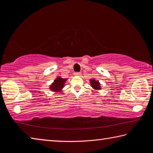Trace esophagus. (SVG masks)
Returning <instances> with one entry per match:
<instances>
[{
    "label": "esophagus",
    "instance_id": "obj_1",
    "mask_svg": "<svg viewBox=\"0 0 153 153\" xmlns=\"http://www.w3.org/2000/svg\"><path fill=\"white\" fill-rule=\"evenodd\" d=\"M74 75L75 76H80V75H81V73H80V72H75Z\"/></svg>",
    "mask_w": 153,
    "mask_h": 153
}]
</instances>
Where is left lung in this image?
Here are the masks:
<instances>
[{
    "instance_id": "obj_1",
    "label": "left lung",
    "mask_w": 153,
    "mask_h": 153,
    "mask_svg": "<svg viewBox=\"0 0 153 153\" xmlns=\"http://www.w3.org/2000/svg\"><path fill=\"white\" fill-rule=\"evenodd\" d=\"M90 83H91L92 87H93V88L97 89V90L100 89V83L98 82V81H96L95 79H92V80H91V82H90Z\"/></svg>"
}]
</instances>
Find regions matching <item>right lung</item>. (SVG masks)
Here are the masks:
<instances>
[{"label": "right lung", "instance_id": "right-lung-1", "mask_svg": "<svg viewBox=\"0 0 153 153\" xmlns=\"http://www.w3.org/2000/svg\"><path fill=\"white\" fill-rule=\"evenodd\" d=\"M67 79H63L62 77H58L53 84L51 86L50 89L53 90V91L57 92L59 90H61V88H63L65 82Z\"/></svg>", "mask_w": 153, "mask_h": 153}]
</instances>
